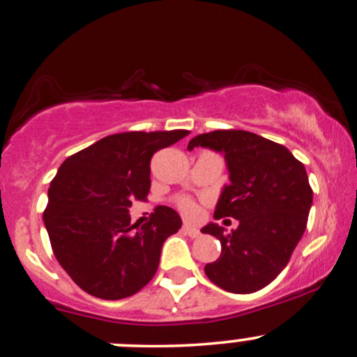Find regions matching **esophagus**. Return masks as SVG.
<instances>
[{"label": "esophagus", "mask_w": 357, "mask_h": 357, "mask_svg": "<svg viewBox=\"0 0 357 357\" xmlns=\"http://www.w3.org/2000/svg\"><path fill=\"white\" fill-rule=\"evenodd\" d=\"M183 233L190 236V238H197V236L201 234V231L197 229V227H192V226H188V225H184V226H183Z\"/></svg>", "instance_id": "esophagus-1"}]
</instances>
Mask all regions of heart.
<instances>
[{
	"instance_id": "b5f03b06",
	"label": "heart",
	"mask_w": 357,
	"mask_h": 357,
	"mask_svg": "<svg viewBox=\"0 0 357 357\" xmlns=\"http://www.w3.org/2000/svg\"><path fill=\"white\" fill-rule=\"evenodd\" d=\"M174 203H176V206H178L179 211L184 214V216L192 218L197 213V206L190 196H178L174 199Z\"/></svg>"
}]
</instances>
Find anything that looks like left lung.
Returning <instances> with one entry per match:
<instances>
[{
    "label": "left lung",
    "instance_id": "left-lung-1",
    "mask_svg": "<svg viewBox=\"0 0 357 357\" xmlns=\"http://www.w3.org/2000/svg\"><path fill=\"white\" fill-rule=\"evenodd\" d=\"M196 146L225 153L231 184L214 218L239 221L229 234L214 222L201 229L221 243V256L204 266L206 276L229 293L263 289L286 268L306 229L312 204L306 167L282 144L243 130L197 135L188 149Z\"/></svg>",
    "mask_w": 357,
    "mask_h": 357
}]
</instances>
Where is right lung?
I'll use <instances>...</instances> for the list:
<instances>
[{
	"label": "right lung",
	"instance_id": "obj_1",
	"mask_svg": "<svg viewBox=\"0 0 357 357\" xmlns=\"http://www.w3.org/2000/svg\"><path fill=\"white\" fill-rule=\"evenodd\" d=\"M190 135L186 130L118 132L96 141L59 166L43 213L51 248L73 281L100 299H123L151 281L162 243L181 218L156 206L149 221L131 225L132 201H146L151 158Z\"/></svg>",
	"mask_w": 357,
	"mask_h": 357
}]
</instances>
